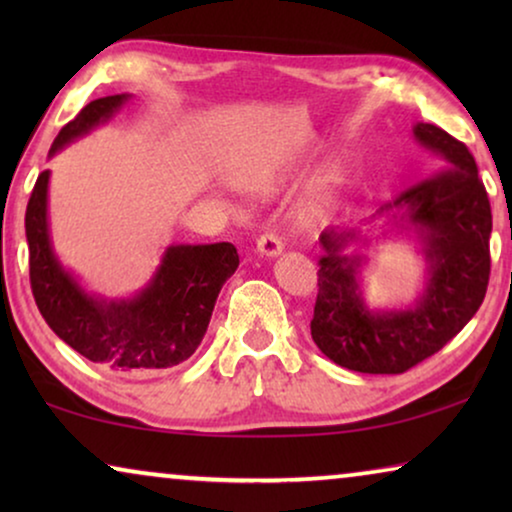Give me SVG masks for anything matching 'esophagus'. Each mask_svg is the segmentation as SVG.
<instances>
[{"label": "esophagus", "instance_id": "1", "mask_svg": "<svg viewBox=\"0 0 512 512\" xmlns=\"http://www.w3.org/2000/svg\"><path fill=\"white\" fill-rule=\"evenodd\" d=\"M256 247H258V251H261V254H265V256H277L279 251L284 249V242H282V237H279L277 233H263V235H258V240H256Z\"/></svg>", "mask_w": 512, "mask_h": 512}]
</instances>
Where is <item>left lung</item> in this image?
I'll list each match as a JSON object with an SVG mask.
<instances>
[{
	"instance_id": "8db88e82",
	"label": "left lung",
	"mask_w": 512,
	"mask_h": 512,
	"mask_svg": "<svg viewBox=\"0 0 512 512\" xmlns=\"http://www.w3.org/2000/svg\"><path fill=\"white\" fill-rule=\"evenodd\" d=\"M415 137L445 158V167L396 195L412 223L426 230L429 289L415 310L373 314L356 293L359 258L342 256L352 230H324L312 340L333 363L356 373L398 375L440 352L482 305L489 284L492 207L473 153L450 132L417 123Z\"/></svg>"
}]
</instances>
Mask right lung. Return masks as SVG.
I'll return each mask as SVG.
<instances>
[{"label": "right lung", "mask_w": 512, "mask_h": 512, "mask_svg": "<svg viewBox=\"0 0 512 512\" xmlns=\"http://www.w3.org/2000/svg\"><path fill=\"white\" fill-rule=\"evenodd\" d=\"M128 95L86 104L51 146L55 153L74 137L114 114ZM48 170L37 177L25 212L30 247V286L41 317L60 340L114 373L144 375L186 361L205 338L221 286L240 265L230 242L177 244L165 251L149 289L121 303L90 298L55 261L46 223Z\"/></svg>", "instance_id": "1"}]
</instances>
